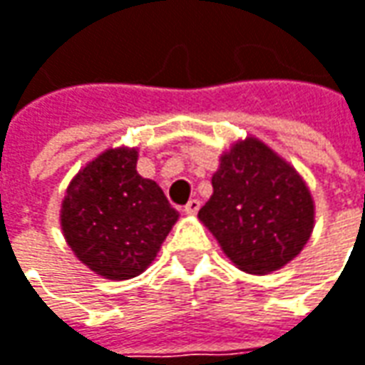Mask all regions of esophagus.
Instances as JSON below:
<instances>
[{
  "label": "esophagus",
  "instance_id": "1",
  "mask_svg": "<svg viewBox=\"0 0 365 365\" xmlns=\"http://www.w3.org/2000/svg\"><path fill=\"white\" fill-rule=\"evenodd\" d=\"M199 209H201V201H199V199H190L189 203L185 205V213H187V215H195Z\"/></svg>",
  "mask_w": 365,
  "mask_h": 365
}]
</instances>
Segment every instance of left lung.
I'll return each mask as SVG.
<instances>
[{"label": "left lung", "instance_id": "8db88e82", "mask_svg": "<svg viewBox=\"0 0 365 365\" xmlns=\"http://www.w3.org/2000/svg\"><path fill=\"white\" fill-rule=\"evenodd\" d=\"M211 185L199 219L240 270L270 274L301 254L313 233L315 203L294 166L264 142H235L219 158Z\"/></svg>", "mask_w": 365, "mask_h": 365}]
</instances>
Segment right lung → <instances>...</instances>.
Returning a JSON list of instances; mask_svg holds the SVG:
<instances>
[{
  "label": "right lung",
  "instance_id": "add662e5",
  "mask_svg": "<svg viewBox=\"0 0 365 365\" xmlns=\"http://www.w3.org/2000/svg\"><path fill=\"white\" fill-rule=\"evenodd\" d=\"M135 148H109L71 180L61 227L87 268L128 280L154 262L178 219L162 189L135 170Z\"/></svg>",
  "mask_w": 365,
  "mask_h": 365
}]
</instances>
